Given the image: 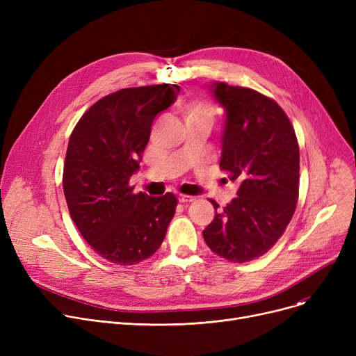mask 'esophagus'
Returning a JSON list of instances; mask_svg holds the SVG:
<instances>
[{"mask_svg":"<svg viewBox=\"0 0 356 356\" xmlns=\"http://www.w3.org/2000/svg\"><path fill=\"white\" fill-rule=\"evenodd\" d=\"M195 199H196V197L188 196V195H180V196H179V202H180V203H191V202H195Z\"/></svg>","mask_w":356,"mask_h":356,"instance_id":"esophagus-1","label":"esophagus"}]
</instances>
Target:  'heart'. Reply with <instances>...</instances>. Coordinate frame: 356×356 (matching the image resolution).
<instances>
[{"label":"heart","mask_w":356,"mask_h":356,"mask_svg":"<svg viewBox=\"0 0 356 356\" xmlns=\"http://www.w3.org/2000/svg\"><path fill=\"white\" fill-rule=\"evenodd\" d=\"M181 111L186 122L208 121L211 122L215 115V109L211 104L202 99H189L181 105Z\"/></svg>","instance_id":"heart-1"}]
</instances>
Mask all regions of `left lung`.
Here are the masks:
<instances>
[{
    "label": "left lung",
    "instance_id": "8db88e82",
    "mask_svg": "<svg viewBox=\"0 0 356 356\" xmlns=\"http://www.w3.org/2000/svg\"><path fill=\"white\" fill-rule=\"evenodd\" d=\"M225 109L220 168L238 181L235 199L203 231L207 245L232 263L264 255L286 231L298 199L300 153L294 128L274 99L254 89L215 82Z\"/></svg>",
    "mask_w": 356,
    "mask_h": 356
}]
</instances>
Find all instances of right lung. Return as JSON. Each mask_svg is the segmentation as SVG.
Masks as SVG:
<instances>
[{"label": "right lung", "instance_id": "obj_1", "mask_svg": "<svg viewBox=\"0 0 356 356\" xmlns=\"http://www.w3.org/2000/svg\"><path fill=\"white\" fill-rule=\"evenodd\" d=\"M179 90L172 83L117 90L93 104L70 134L63 167L69 213L90 248L114 264L152 257L175 216L173 193H134L129 177L140 168L154 118Z\"/></svg>", "mask_w": 356, "mask_h": 356}]
</instances>
